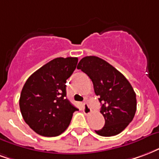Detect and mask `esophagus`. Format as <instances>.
Listing matches in <instances>:
<instances>
[{
	"label": "esophagus",
	"instance_id": "esophagus-1",
	"mask_svg": "<svg viewBox=\"0 0 159 159\" xmlns=\"http://www.w3.org/2000/svg\"><path fill=\"white\" fill-rule=\"evenodd\" d=\"M83 113L85 114L86 116H89V115H90L92 112V109L91 108H90V106H89L88 103H83Z\"/></svg>",
	"mask_w": 159,
	"mask_h": 159
}]
</instances>
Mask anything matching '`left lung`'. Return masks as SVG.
Returning a JSON list of instances; mask_svg holds the SVG:
<instances>
[{"instance_id":"1","label":"left lung","mask_w":159,"mask_h":159,"mask_svg":"<svg viewBox=\"0 0 159 159\" xmlns=\"http://www.w3.org/2000/svg\"><path fill=\"white\" fill-rule=\"evenodd\" d=\"M77 69L89 76L95 94L99 97L100 113L105 124L95 132L102 136L120 133L133 120L136 111V93L130 83L113 66L97 56L83 58Z\"/></svg>"}]
</instances>
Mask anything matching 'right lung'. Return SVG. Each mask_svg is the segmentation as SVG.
Returning <instances> with one entry per match:
<instances>
[{
  "mask_svg": "<svg viewBox=\"0 0 159 159\" xmlns=\"http://www.w3.org/2000/svg\"><path fill=\"white\" fill-rule=\"evenodd\" d=\"M77 61L76 57L54 59L26 81L20 95V110L24 121L39 135H61L78 110L66 98V85Z\"/></svg>",
  "mask_w": 159,
  "mask_h": 159,
  "instance_id": "add662e5",
  "label": "right lung"
}]
</instances>
